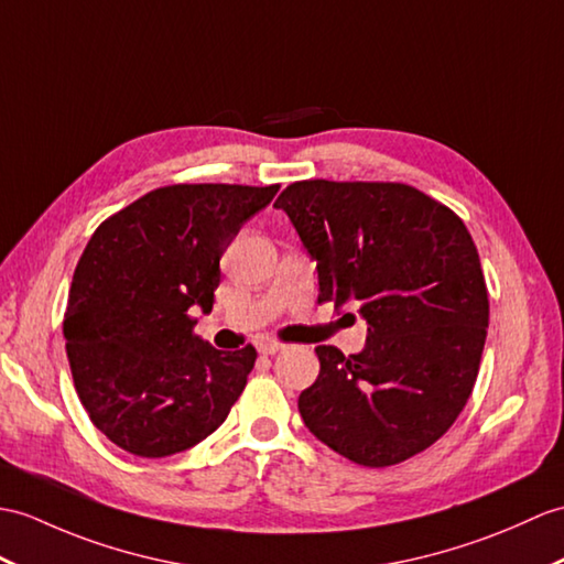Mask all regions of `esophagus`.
<instances>
[{
    "mask_svg": "<svg viewBox=\"0 0 564 564\" xmlns=\"http://www.w3.org/2000/svg\"><path fill=\"white\" fill-rule=\"evenodd\" d=\"M257 350L261 352V356H273V352L283 350V344L281 341H259Z\"/></svg>",
    "mask_w": 564,
    "mask_h": 564,
    "instance_id": "obj_1",
    "label": "esophagus"
}]
</instances>
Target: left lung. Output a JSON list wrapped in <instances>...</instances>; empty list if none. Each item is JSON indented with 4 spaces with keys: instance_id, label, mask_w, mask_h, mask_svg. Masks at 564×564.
Listing matches in <instances>:
<instances>
[{
    "instance_id": "left-lung-1",
    "label": "left lung",
    "mask_w": 564,
    "mask_h": 564,
    "mask_svg": "<svg viewBox=\"0 0 564 564\" xmlns=\"http://www.w3.org/2000/svg\"><path fill=\"white\" fill-rule=\"evenodd\" d=\"M317 259L319 303L358 305L368 346H317L297 399L319 442L368 468L432 447L474 391L490 303L478 250L449 206L403 182L303 180L273 204Z\"/></svg>"
}]
</instances>
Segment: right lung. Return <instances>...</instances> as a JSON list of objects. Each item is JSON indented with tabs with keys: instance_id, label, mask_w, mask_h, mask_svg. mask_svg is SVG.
<instances>
[{
	"instance_id": "add662e5",
	"label": "right lung",
	"mask_w": 564,
	"mask_h": 564,
	"mask_svg": "<svg viewBox=\"0 0 564 564\" xmlns=\"http://www.w3.org/2000/svg\"><path fill=\"white\" fill-rule=\"evenodd\" d=\"M279 185H167L105 218L78 259L64 338L76 394L105 437L147 459L185 452L226 421L252 372L247 344L194 334L214 307L220 254Z\"/></svg>"
}]
</instances>
